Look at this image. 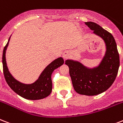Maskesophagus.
<instances>
[{"instance_id": "esophagus-1", "label": "esophagus", "mask_w": 123, "mask_h": 123, "mask_svg": "<svg viewBox=\"0 0 123 123\" xmlns=\"http://www.w3.org/2000/svg\"><path fill=\"white\" fill-rule=\"evenodd\" d=\"M69 55H70V53H69L68 51H66L62 53V57H63L64 59H67V58L69 57Z\"/></svg>"}]
</instances>
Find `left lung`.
Masks as SVG:
<instances>
[{"label":"left lung","instance_id":"left-lung-1","mask_svg":"<svg viewBox=\"0 0 123 123\" xmlns=\"http://www.w3.org/2000/svg\"><path fill=\"white\" fill-rule=\"evenodd\" d=\"M93 33L104 40L105 55L97 67L88 68L78 61L66 60L74 90L79 94L96 95L105 92L111 86L117 75L119 67V55L113 35L99 24L85 22Z\"/></svg>","mask_w":123,"mask_h":123}]
</instances>
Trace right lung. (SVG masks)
I'll return each instance as SVG.
<instances>
[{"label": "right lung", "instance_id": "obj_1", "mask_svg": "<svg viewBox=\"0 0 123 123\" xmlns=\"http://www.w3.org/2000/svg\"><path fill=\"white\" fill-rule=\"evenodd\" d=\"M8 42L4 48L2 54V64H3L4 75L6 81L9 86L13 90L22 97L30 100H39L48 97L52 90V81L51 74L56 68H59L64 64V60L59 57L51 62L46 68L43 70L40 75L39 79L35 82L30 84H23L18 81L12 76L7 68L6 61V51L9 44Z\"/></svg>", "mask_w": 123, "mask_h": 123}]
</instances>
